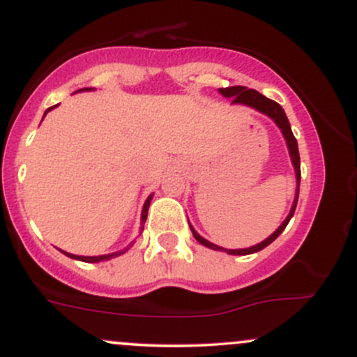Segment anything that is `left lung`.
<instances>
[{
  "label": "left lung",
  "mask_w": 357,
  "mask_h": 357,
  "mask_svg": "<svg viewBox=\"0 0 357 357\" xmlns=\"http://www.w3.org/2000/svg\"><path fill=\"white\" fill-rule=\"evenodd\" d=\"M220 93H221V96H225V97H233V104L250 105V107L260 110V112L267 114L270 119H273V121H275V124L282 129V134H284V137H285V141H287V146H289V153H290V158H292V165H294V167H296L297 192H296V199H294V204H292V210H290L289 216H287L284 223H282L280 227L277 228V231H273L267 240H264V241H261V243L255 245V247L243 248V250L221 248V247H218V245H213L208 240H204L203 236H199L198 233L195 231V228H192L191 225H190V228H191V231H192V236H195V238L198 240L199 243L204 245V247L213 248V250H223V252L230 253V255H250V253L260 252V250H264L265 247H268V245L272 243V241L275 240L277 236L285 230V227H287V225H289L290 218H292L294 213H296V206H297V202H298V186H301V155H298L297 139L294 137L292 129H290L289 119H287L284 109H282L275 100H270L265 96H261L260 92H257V90L241 87V85H235V87H227V89H220Z\"/></svg>",
  "instance_id": "left-lung-1"
}]
</instances>
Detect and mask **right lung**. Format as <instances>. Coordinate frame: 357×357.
<instances>
[{
    "label": "right lung",
    "instance_id": "obj_1",
    "mask_svg": "<svg viewBox=\"0 0 357 357\" xmlns=\"http://www.w3.org/2000/svg\"><path fill=\"white\" fill-rule=\"evenodd\" d=\"M50 109H53V107H50ZM50 109H47V112ZM45 112V114H47ZM149 203H151V196L149 198H147V202L144 203V208H142V223H144L146 221V218H147V210H149ZM144 228V227H142ZM65 255L67 257H70V258H75V260H80V261H90V264H93V261H102V260H109V258H112V257H116V255H121V252L119 253H110V255H100V257H79V255H70V253H67V252H63Z\"/></svg>",
    "mask_w": 357,
    "mask_h": 357
}]
</instances>
